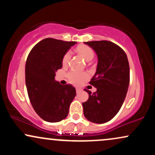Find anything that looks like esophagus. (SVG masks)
Here are the masks:
<instances>
[{"label":"esophagus","instance_id":"34e87169","mask_svg":"<svg viewBox=\"0 0 155 155\" xmlns=\"http://www.w3.org/2000/svg\"><path fill=\"white\" fill-rule=\"evenodd\" d=\"M76 93L79 94V93H80V92H81V89H79V88H76Z\"/></svg>","mask_w":155,"mask_h":155}]
</instances>
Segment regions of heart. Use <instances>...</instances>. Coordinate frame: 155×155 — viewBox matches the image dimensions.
Wrapping results in <instances>:
<instances>
[{"mask_svg": "<svg viewBox=\"0 0 155 155\" xmlns=\"http://www.w3.org/2000/svg\"><path fill=\"white\" fill-rule=\"evenodd\" d=\"M76 51L84 59L86 60L87 61H90V60H92V58H94L93 50H92L91 47H90L87 45H84V44L79 45V47H77V48H76ZM70 58L71 52L70 51H68V52L64 54L63 60H62L63 65H67L68 61L70 60ZM87 74H85V73L76 71H72L69 72L68 74V81L71 83L76 85L79 84L84 79H87Z\"/></svg>", "mask_w": 155, "mask_h": 155, "instance_id": "heart-1", "label": "heart"}]
</instances>
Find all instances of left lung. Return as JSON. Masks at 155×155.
<instances>
[{
    "label": "left lung",
    "mask_w": 155,
    "mask_h": 155,
    "mask_svg": "<svg viewBox=\"0 0 155 155\" xmlns=\"http://www.w3.org/2000/svg\"><path fill=\"white\" fill-rule=\"evenodd\" d=\"M95 51L97 57L96 72L90 84L97 89L83 103L84 115L87 120L97 124L113 119L122 107L130 82V67L123 49L108 41L84 42Z\"/></svg>",
    "instance_id": "left-lung-1"
}]
</instances>
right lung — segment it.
I'll return each mask as SVG.
<instances>
[{
  "mask_svg": "<svg viewBox=\"0 0 155 155\" xmlns=\"http://www.w3.org/2000/svg\"><path fill=\"white\" fill-rule=\"evenodd\" d=\"M75 41L47 38L38 42L28 54L25 64V84L28 97L37 114L49 122L66 118L76 96L71 84L62 85L54 79L63 66V58Z\"/></svg>",
  "mask_w": 155,
  "mask_h": 155,
  "instance_id": "obj_1",
  "label": "right lung"
}]
</instances>
